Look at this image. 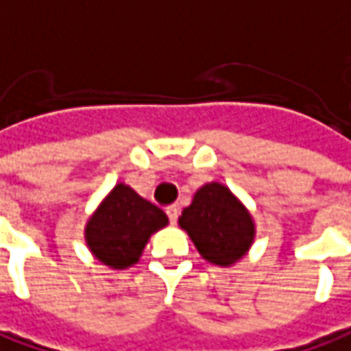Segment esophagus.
I'll list each match as a JSON object with an SVG mask.
<instances>
[{
    "label": "esophagus",
    "mask_w": 351,
    "mask_h": 351,
    "mask_svg": "<svg viewBox=\"0 0 351 351\" xmlns=\"http://www.w3.org/2000/svg\"><path fill=\"white\" fill-rule=\"evenodd\" d=\"M178 213H180L178 206H169V208H167V215H169L171 223H176V219H178Z\"/></svg>",
    "instance_id": "obj_1"
}]
</instances>
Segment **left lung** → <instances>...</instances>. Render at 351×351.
I'll use <instances>...</instances> for the list:
<instances>
[{"instance_id": "8db88e82", "label": "left lung", "mask_w": 351, "mask_h": 351, "mask_svg": "<svg viewBox=\"0 0 351 351\" xmlns=\"http://www.w3.org/2000/svg\"><path fill=\"white\" fill-rule=\"evenodd\" d=\"M178 225L199 256L219 268L235 266L254 243L256 223L248 208L223 182H206L182 210Z\"/></svg>"}]
</instances>
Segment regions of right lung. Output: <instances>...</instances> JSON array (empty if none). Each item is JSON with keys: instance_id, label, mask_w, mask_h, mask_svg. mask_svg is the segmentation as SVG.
<instances>
[{"instance_id": "add662e5", "label": "right lung", "mask_w": 351, "mask_h": 351, "mask_svg": "<svg viewBox=\"0 0 351 351\" xmlns=\"http://www.w3.org/2000/svg\"><path fill=\"white\" fill-rule=\"evenodd\" d=\"M169 225L167 213L141 198L126 182H118L85 223V243L91 254L110 270L138 264L153 233Z\"/></svg>"}]
</instances>
